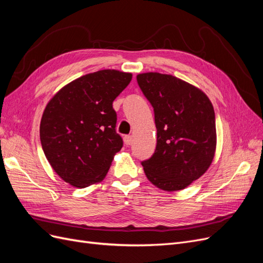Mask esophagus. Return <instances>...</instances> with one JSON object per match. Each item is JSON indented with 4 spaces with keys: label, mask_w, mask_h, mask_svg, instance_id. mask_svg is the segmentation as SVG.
<instances>
[{
    "label": "esophagus",
    "mask_w": 263,
    "mask_h": 263,
    "mask_svg": "<svg viewBox=\"0 0 263 263\" xmlns=\"http://www.w3.org/2000/svg\"><path fill=\"white\" fill-rule=\"evenodd\" d=\"M124 142H125V145L129 146L132 142H133V137L132 136H125L124 137Z\"/></svg>",
    "instance_id": "esophagus-1"
}]
</instances>
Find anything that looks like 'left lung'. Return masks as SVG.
I'll use <instances>...</instances> for the list:
<instances>
[{
    "instance_id": "1",
    "label": "left lung",
    "mask_w": 263,
    "mask_h": 263,
    "mask_svg": "<svg viewBox=\"0 0 263 263\" xmlns=\"http://www.w3.org/2000/svg\"><path fill=\"white\" fill-rule=\"evenodd\" d=\"M155 110L157 146L142 161L147 179L174 192L187 187L211 166L216 151V124L212 102L198 87L171 74L137 76Z\"/></svg>"
}]
</instances>
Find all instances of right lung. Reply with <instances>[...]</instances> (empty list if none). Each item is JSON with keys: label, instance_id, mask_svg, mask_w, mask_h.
Masks as SVG:
<instances>
[{"label": "right lung", "instance_id": "right-lung-1", "mask_svg": "<svg viewBox=\"0 0 263 263\" xmlns=\"http://www.w3.org/2000/svg\"><path fill=\"white\" fill-rule=\"evenodd\" d=\"M132 78L114 69L85 74L61 87L46 105L39 129L43 150L70 185L83 189L105 178L123 147L113 102Z\"/></svg>", "mask_w": 263, "mask_h": 263}]
</instances>
